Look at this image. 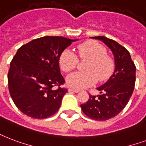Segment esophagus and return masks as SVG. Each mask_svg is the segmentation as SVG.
Here are the masks:
<instances>
[{
    "label": "esophagus",
    "mask_w": 146,
    "mask_h": 146,
    "mask_svg": "<svg viewBox=\"0 0 146 146\" xmlns=\"http://www.w3.org/2000/svg\"><path fill=\"white\" fill-rule=\"evenodd\" d=\"M68 90H69V92H73V93H78V92H80V90H75V89H71V88H70Z\"/></svg>",
    "instance_id": "obj_1"
}]
</instances>
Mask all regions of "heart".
<instances>
[{"mask_svg": "<svg viewBox=\"0 0 146 146\" xmlns=\"http://www.w3.org/2000/svg\"><path fill=\"white\" fill-rule=\"evenodd\" d=\"M76 53L70 50H64L59 57L61 70L69 73L73 70L80 60H88L86 63L85 72H76L66 78L68 86L75 89H85L100 82H105L114 73L115 63L112 56L102 43L95 40H88L80 43L76 47Z\"/></svg>", "mask_w": 146, "mask_h": 146, "instance_id": "1", "label": "heart"}]
</instances>
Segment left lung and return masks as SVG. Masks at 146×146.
<instances>
[{
	"mask_svg": "<svg viewBox=\"0 0 146 146\" xmlns=\"http://www.w3.org/2000/svg\"><path fill=\"white\" fill-rule=\"evenodd\" d=\"M92 38L102 40L113 51L115 68L110 80L97 88L101 95L90 94L89 100L80 105L86 115L92 119L105 121L115 117L127 105L135 83V65L129 52L116 41L103 36Z\"/></svg>",
	"mask_w": 146,
	"mask_h": 146,
	"instance_id": "8db88e82",
	"label": "left lung"
}]
</instances>
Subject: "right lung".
Masks as SVG:
<instances>
[{"label": "right lung", "mask_w": 146, "mask_h": 146, "mask_svg": "<svg viewBox=\"0 0 146 146\" xmlns=\"http://www.w3.org/2000/svg\"><path fill=\"white\" fill-rule=\"evenodd\" d=\"M63 36H46L24 44L10 63L8 89L21 112L33 119H45L60 107L67 89L59 57L72 42Z\"/></svg>", "instance_id": "add662e5"}]
</instances>
